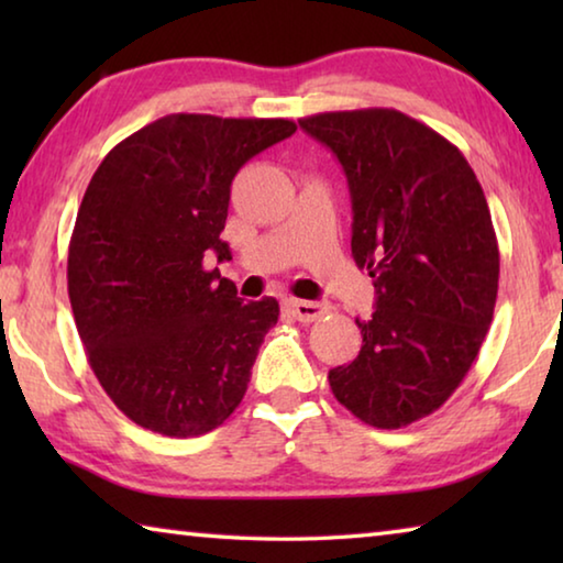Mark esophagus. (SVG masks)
Instances as JSON below:
<instances>
[{"label": "esophagus", "instance_id": "esophagus-1", "mask_svg": "<svg viewBox=\"0 0 563 563\" xmlns=\"http://www.w3.org/2000/svg\"><path fill=\"white\" fill-rule=\"evenodd\" d=\"M285 308H288L295 318L300 322H316L322 316H328V302H316V300H285Z\"/></svg>", "mask_w": 563, "mask_h": 563}]
</instances>
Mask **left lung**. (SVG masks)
I'll use <instances>...</instances> for the list:
<instances>
[{
  "label": "left lung",
  "mask_w": 563,
  "mask_h": 563,
  "mask_svg": "<svg viewBox=\"0 0 563 563\" xmlns=\"http://www.w3.org/2000/svg\"><path fill=\"white\" fill-rule=\"evenodd\" d=\"M300 129L338 156L352 258L375 278L360 355L330 369L342 407L377 430L432 415L470 373L494 318L499 245L462 151L395 109L328 111Z\"/></svg>",
  "instance_id": "1"
}]
</instances>
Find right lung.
Instances as JSON below:
<instances>
[{"label": "right lung", "instance_id": "obj_1", "mask_svg": "<svg viewBox=\"0 0 563 563\" xmlns=\"http://www.w3.org/2000/svg\"><path fill=\"white\" fill-rule=\"evenodd\" d=\"M288 119L170 113L101 161L76 213L69 300L93 375L131 422L166 437L221 427L280 308L243 302L211 263L231 184L295 133Z\"/></svg>", "mask_w": 563, "mask_h": 563}]
</instances>
